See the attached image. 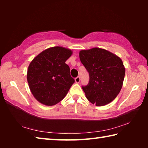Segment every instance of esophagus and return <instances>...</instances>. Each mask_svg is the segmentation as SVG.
I'll return each instance as SVG.
<instances>
[{
    "instance_id": "esophagus-1",
    "label": "esophagus",
    "mask_w": 148,
    "mask_h": 148,
    "mask_svg": "<svg viewBox=\"0 0 148 148\" xmlns=\"http://www.w3.org/2000/svg\"><path fill=\"white\" fill-rule=\"evenodd\" d=\"M79 82H80V77L79 76L76 77V78H75V82H76V84H79Z\"/></svg>"
}]
</instances>
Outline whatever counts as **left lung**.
Wrapping results in <instances>:
<instances>
[{"mask_svg": "<svg viewBox=\"0 0 148 148\" xmlns=\"http://www.w3.org/2000/svg\"><path fill=\"white\" fill-rule=\"evenodd\" d=\"M79 56L89 74L88 85L82 87L88 101L99 106L113 101L123 83L125 68L122 60L99 47L81 50Z\"/></svg>", "mask_w": 148, "mask_h": 148, "instance_id": "8db88e82", "label": "left lung"}]
</instances>
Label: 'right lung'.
Listing matches in <instances>:
<instances>
[{
	"mask_svg": "<svg viewBox=\"0 0 148 148\" xmlns=\"http://www.w3.org/2000/svg\"><path fill=\"white\" fill-rule=\"evenodd\" d=\"M71 49L61 46L44 50L30 62L27 78L32 95L46 106H53L63 99L74 79L65 62Z\"/></svg>",
	"mask_w": 148,
	"mask_h": 148,
	"instance_id": "right-lung-1",
	"label": "right lung"
}]
</instances>
